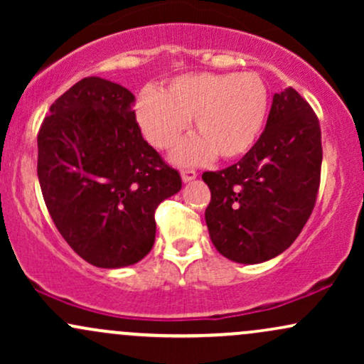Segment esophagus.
<instances>
[{
	"label": "esophagus",
	"instance_id": "obj_1",
	"mask_svg": "<svg viewBox=\"0 0 364 364\" xmlns=\"http://www.w3.org/2000/svg\"><path fill=\"white\" fill-rule=\"evenodd\" d=\"M198 176V173H196L195 169H183L181 171V179L185 183H188V181H193V179Z\"/></svg>",
	"mask_w": 364,
	"mask_h": 364
}]
</instances>
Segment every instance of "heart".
<instances>
[{
    "instance_id": "1",
    "label": "heart",
    "mask_w": 364,
    "mask_h": 364,
    "mask_svg": "<svg viewBox=\"0 0 364 364\" xmlns=\"http://www.w3.org/2000/svg\"><path fill=\"white\" fill-rule=\"evenodd\" d=\"M269 89L258 73H185L157 92L136 97L135 118L154 147L171 150L191 118L196 136L174 154L178 164H198L214 154L224 161L245 156L260 136Z\"/></svg>"
}]
</instances>
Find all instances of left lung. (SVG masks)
Returning <instances> with one entry per match:
<instances>
[{"mask_svg": "<svg viewBox=\"0 0 364 364\" xmlns=\"http://www.w3.org/2000/svg\"><path fill=\"white\" fill-rule=\"evenodd\" d=\"M321 154L310 104L292 87L275 94L265 129L245 157L202 174L212 195L205 220L217 252L260 263L289 248L315 207Z\"/></svg>", "mask_w": 364, "mask_h": 364, "instance_id": "1", "label": "left lung"}]
</instances>
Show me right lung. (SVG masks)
<instances>
[{"label":"right lung","mask_w":364,"mask_h":364,"mask_svg":"<svg viewBox=\"0 0 364 364\" xmlns=\"http://www.w3.org/2000/svg\"><path fill=\"white\" fill-rule=\"evenodd\" d=\"M135 95L87 77L49 107L37 135V176L65 241L101 269L133 265L156 241V208L181 176L141 136Z\"/></svg>","instance_id":"add662e5"}]
</instances>
